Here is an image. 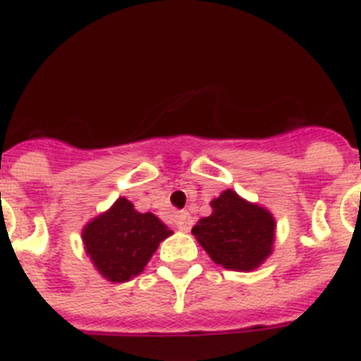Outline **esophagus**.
I'll list each match as a JSON object with an SVG mask.
<instances>
[{
    "instance_id": "obj_1",
    "label": "esophagus",
    "mask_w": 361,
    "mask_h": 361,
    "mask_svg": "<svg viewBox=\"0 0 361 361\" xmlns=\"http://www.w3.org/2000/svg\"><path fill=\"white\" fill-rule=\"evenodd\" d=\"M192 223H193V219L188 212H180V214H177V217H175V225H177L178 231L188 232L190 228H192Z\"/></svg>"
}]
</instances>
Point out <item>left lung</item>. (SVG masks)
<instances>
[{
  "label": "left lung",
  "mask_w": 361,
  "mask_h": 361,
  "mask_svg": "<svg viewBox=\"0 0 361 361\" xmlns=\"http://www.w3.org/2000/svg\"><path fill=\"white\" fill-rule=\"evenodd\" d=\"M208 217L199 219L193 236L216 264L232 271H251L271 255L275 219L266 208L225 190L212 201Z\"/></svg>",
  "instance_id": "obj_1"
}]
</instances>
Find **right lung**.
I'll return each mask as SVG.
<instances>
[{"label": "right lung", "instance_id": "add662e5", "mask_svg": "<svg viewBox=\"0 0 361 361\" xmlns=\"http://www.w3.org/2000/svg\"><path fill=\"white\" fill-rule=\"evenodd\" d=\"M169 234L154 214L136 212L133 202L121 197L109 212L86 225L82 241L101 275L110 282H125L144 271Z\"/></svg>", "mask_w": 361, "mask_h": 361}]
</instances>
